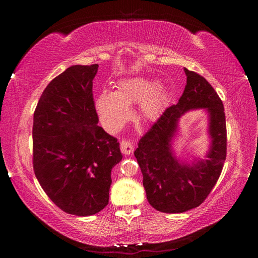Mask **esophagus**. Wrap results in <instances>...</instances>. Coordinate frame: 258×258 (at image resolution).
<instances>
[{
    "mask_svg": "<svg viewBox=\"0 0 258 258\" xmlns=\"http://www.w3.org/2000/svg\"><path fill=\"white\" fill-rule=\"evenodd\" d=\"M120 150L124 155H131L134 150V146L130 141L124 140V141L120 142Z\"/></svg>",
    "mask_w": 258,
    "mask_h": 258,
    "instance_id": "esophagus-1",
    "label": "esophagus"
}]
</instances>
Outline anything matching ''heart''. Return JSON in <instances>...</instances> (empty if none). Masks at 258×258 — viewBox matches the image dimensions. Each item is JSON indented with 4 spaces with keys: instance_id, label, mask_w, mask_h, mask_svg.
Wrapping results in <instances>:
<instances>
[{
    "instance_id": "1",
    "label": "heart",
    "mask_w": 258,
    "mask_h": 258,
    "mask_svg": "<svg viewBox=\"0 0 258 258\" xmlns=\"http://www.w3.org/2000/svg\"><path fill=\"white\" fill-rule=\"evenodd\" d=\"M167 93L163 84L150 78L133 76L123 78L116 92L103 91L95 101L100 120L108 131H117L130 118V106L139 103V116L155 120L163 112Z\"/></svg>"
}]
</instances>
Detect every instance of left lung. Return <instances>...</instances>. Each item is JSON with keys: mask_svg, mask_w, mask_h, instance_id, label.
Returning <instances> with one entry per match:
<instances>
[{"mask_svg": "<svg viewBox=\"0 0 258 258\" xmlns=\"http://www.w3.org/2000/svg\"><path fill=\"white\" fill-rule=\"evenodd\" d=\"M182 97L166 109L160 118L139 141L134 151L143 175L147 199L163 213H184L203 204L211 194L226 157V125L222 100L199 74L187 71ZM203 108L209 115L211 139L207 159L182 162L175 155L172 142L180 117L187 111Z\"/></svg>", "mask_w": 258, "mask_h": 258, "instance_id": "8db88e82", "label": "left lung"}]
</instances>
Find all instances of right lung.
<instances>
[{"instance_id":"obj_1","label":"right lung","mask_w":258,"mask_h":258,"mask_svg":"<svg viewBox=\"0 0 258 258\" xmlns=\"http://www.w3.org/2000/svg\"><path fill=\"white\" fill-rule=\"evenodd\" d=\"M99 64H75L52 80L34 112L33 166L49 198L76 216L99 213L109 202L119 143L98 126L93 78Z\"/></svg>"}]
</instances>
